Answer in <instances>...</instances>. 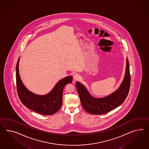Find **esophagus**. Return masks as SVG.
<instances>
[{"label":"esophagus","instance_id":"obj_1","mask_svg":"<svg viewBox=\"0 0 149 149\" xmlns=\"http://www.w3.org/2000/svg\"><path fill=\"white\" fill-rule=\"evenodd\" d=\"M73 79L75 81L79 80L80 79V75L77 73H74L73 74Z\"/></svg>","mask_w":149,"mask_h":149}]
</instances>
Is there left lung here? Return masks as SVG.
<instances>
[{
    "mask_svg": "<svg viewBox=\"0 0 149 149\" xmlns=\"http://www.w3.org/2000/svg\"><path fill=\"white\" fill-rule=\"evenodd\" d=\"M130 80L129 62L127 58L125 76L122 83L117 91L105 97H93L82 84L76 82L77 91L84 109L92 115H102L115 109L127 98L130 87Z\"/></svg>",
    "mask_w": 149,
    "mask_h": 149,
    "instance_id": "obj_1",
    "label": "left lung"
}]
</instances>
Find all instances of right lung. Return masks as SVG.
<instances>
[{
    "label": "right lung",
    "instance_id": "add662e5",
    "mask_svg": "<svg viewBox=\"0 0 149 149\" xmlns=\"http://www.w3.org/2000/svg\"><path fill=\"white\" fill-rule=\"evenodd\" d=\"M18 58L16 65V83L19 97L24 105L33 111L45 115L54 114L61 107L62 93L67 84L72 83L73 77L60 80L49 93L38 95L29 91L22 82L19 72Z\"/></svg>",
    "mask_w": 149,
    "mask_h": 149
}]
</instances>
